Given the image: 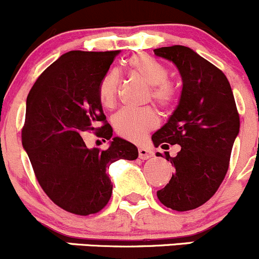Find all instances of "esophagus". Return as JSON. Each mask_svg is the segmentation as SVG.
<instances>
[{
	"label": "esophagus",
	"mask_w": 259,
	"mask_h": 259,
	"mask_svg": "<svg viewBox=\"0 0 259 259\" xmlns=\"http://www.w3.org/2000/svg\"><path fill=\"white\" fill-rule=\"evenodd\" d=\"M152 156H154V151H152L151 149L144 148V146H140V148H139V157H140V159L148 160Z\"/></svg>",
	"instance_id": "1"
}]
</instances>
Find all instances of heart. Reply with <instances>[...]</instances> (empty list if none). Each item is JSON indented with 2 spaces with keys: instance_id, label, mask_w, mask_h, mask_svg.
<instances>
[{
  "instance_id": "heart-1",
  "label": "heart",
  "mask_w": 259,
  "mask_h": 259,
  "mask_svg": "<svg viewBox=\"0 0 259 259\" xmlns=\"http://www.w3.org/2000/svg\"><path fill=\"white\" fill-rule=\"evenodd\" d=\"M129 67L154 87L152 98L161 107H168L175 100V91L167 83L168 70L164 64L150 56H135L129 61ZM119 75L115 70H110L100 80L98 87V97L105 108H113L118 99ZM114 129L127 140H141L157 125V115L151 108L130 109L124 108L115 114L113 119Z\"/></svg>"
}]
</instances>
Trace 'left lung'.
<instances>
[{
    "label": "left lung",
    "instance_id": "obj_1",
    "mask_svg": "<svg viewBox=\"0 0 259 259\" xmlns=\"http://www.w3.org/2000/svg\"><path fill=\"white\" fill-rule=\"evenodd\" d=\"M154 53L175 64L182 80L178 107L151 137L155 148L162 143L181 146L175 157L165 152L175 172L157 198L166 207L189 211L208 201L225 179L239 115L230 81L219 68L185 46Z\"/></svg>",
    "mask_w": 259,
    "mask_h": 259
}]
</instances>
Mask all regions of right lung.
I'll use <instances>...</instances> for the list:
<instances>
[{"label":"right lung","instance_id":"obj_1","mask_svg":"<svg viewBox=\"0 0 259 259\" xmlns=\"http://www.w3.org/2000/svg\"><path fill=\"white\" fill-rule=\"evenodd\" d=\"M120 51H70L53 62L32 87L26 102L22 145L43 191L72 213H97L110 200L107 172L119 159H138V148L113 137L98 97L100 80ZM99 122L103 125L97 127ZM95 131L111 140L107 151L86 148L80 135Z\"/></svg>","mask_w":259,"mask_h":259}]
</instances>
